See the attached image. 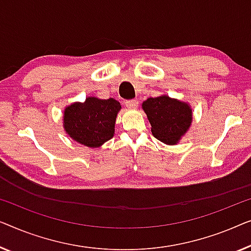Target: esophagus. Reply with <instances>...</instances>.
<instances>
[{
	"mask_svg": "<svg viewBox=\"0 0 251 251\" xmlns=\"http://www.w3.org/2000/svg\"><path fill=\"white\" fill-rule=\"evenodd\" d=\"M125 104H126L127 108L135 109V108H137V105H139V101H137V100H127V101H125Z\"/></svg>",
	"mask_w": 251,
	"mask_h": 251,
	"instance_id": "34e87169",
	"label": "esophagus"
}]
</instances>
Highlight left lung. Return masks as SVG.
I'll list each match as a JSON object with an SVG mask.
<instances>
[{
  "mask_svg": "<svg viewBox=\"0 0 251 251\" xmlns=\"http://www.w3.org/2000/svg\"><path fill=\"white\" fill-rule=\"evenodd\" d=\"M142 108L151 124L152 135L166 144H176L192 123V109L186 102L167 95L149 98Z\"/></svg>",
  "mask_w": 251,
  "mask_h": 251,
  "instance_id": "obj_1",
  "label": "left lung"
}]
</instances>
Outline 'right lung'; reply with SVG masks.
Returning <instances> with one entry per match:
<instances>
[{
    "label": "right lung",
    "instance_id": "obj_1",
    "mask_svg": "<svg viewBox=\"0 0 251 251\" xmlns=\"http://www.w3.org/2000/svg\"><path fill=\"white\" fill-rule=\"evenodd\" d=\"M121 103L115 99L102 100L86 98L85 102H75L63 112L66 133L83 146L99 148L115 134V123Z\"/></svg>",
    "mask_w": 251,
    "mask_h": 251
}]
</instances>
